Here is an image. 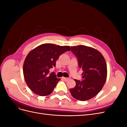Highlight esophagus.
Instances as JSON below:
<instances>
[{"label":"esophagus","mask_w":127,"mask_h":127,"mask_svg":"<svg viewBox=\"0 0 127 127\" xmlns=\"http://www.w3.org/2000/svg\"><path fill=\"white\" fill-rule=\"evenodd\" d=\"M63 79H64L65 81H67V80H68L69 79H70V78H66V77H63Z\"/></svg>","instance_id":"obj_1"}]
</instances>
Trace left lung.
Segmentation results:
<instances>
[{"instance_id":"left-lung-1","label":"left lung","mask_w":127,"mask_h":127,"mask_svg":"<svg viewBox=\"0 0 127 127\" xmlns=\"http://www.w3.org/2000/svg\"><path fill=\"white\" fill-rule=\"evenodd\" d=\"M83 71L82 81L75 79L76 86L69 90L72 96L79 101L88 100L101 91L105 83L107 67L104 58L97 50L85 45L71 47Z\"/></svg>"}]
</instances>
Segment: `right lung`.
I'll use <instances>...</instances> for the list:
<instances>
[{
    "instance_id": "1",
    "label": "right lung",
    "mask_w": 127,
    "mask_h": 127,
    "mask_svg": "<svg viewBox=\"0 0 127 127\" xmlns=\"http://www.w3.org/2000/svg\"><path fill=\"white\" fill-rule=\"evenodd\" d=\"M70 50L69 46L45 43L38 46L26 56L23 64V74L27 85L34 93L47 96L53 92L60 80L50 69L56 67L61 55Z\"/></svg>"
}]
</instances>
